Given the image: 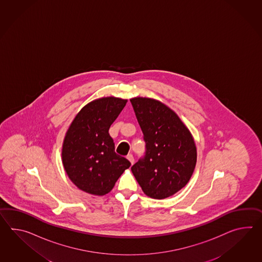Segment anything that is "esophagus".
<instances>
[{
    "label": "esophagus",
    "mask_w": 262,
    "mask_h": 262,
    "mask_svg": "<svg viewBox=\"0 0 262 262\" xmlns=\"http://www.w3.org/2000/svg\"><path fill=\"white\" fill-rule=\"evenodd\" d=\"M127 158H128V161L130 162V164L133 165L134 163V155H133V154H128V155H127Z\"/></svg>",
    "instance_id": "1"
}]
</instances>
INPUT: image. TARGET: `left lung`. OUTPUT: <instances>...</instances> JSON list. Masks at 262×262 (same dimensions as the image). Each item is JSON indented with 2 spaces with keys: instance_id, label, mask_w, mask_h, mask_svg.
<instances>
[{
  "instance_id": "8db88e82",
  "label": "left lung",
  "mask_w": 262,
  "mask_h": 262,
  "mask_svg": "<svg viewBox=\"0 0 262 262\" xmlns=\"http://www.w3.org/2000/svg\"><path fill=\"white\" fill-rule=\"evenodd\" d=\"M130 103L146 144L145 154L132 171L148 197L172 196L188 183L196 166L191 134L165 104L143 97L133 98Z\"/></svg>"
}]
</instances>
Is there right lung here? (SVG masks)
<instances>
[{
  "label": "right lung",
  "instance_id": "right-lung-1",
  "mask_svg": "<svg viewBox=\"0 0 262 262\" xmlns=\"http://www.w3.org/2000/svg\"><path fill=\"white\" fill-rule=\"evenodd\" d=\"M127 100L103 97L87 104L75 117L62 147V162L71 181L83 191L102 196L111 191L130 166L115 151L108 128Z\"/></svg>",
  "mask_w": 262,
  "mask_h": 262
}]
</instances>
